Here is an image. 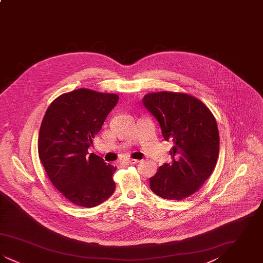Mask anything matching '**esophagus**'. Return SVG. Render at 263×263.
Returning <instances> with one entry per match:
<instances>
[{
    "instance_id": "obj_1",
    "label": "esophagus",
    "mask_w": 263,
    "mask_h": 263,
    "mask_svg": "<svg viewBox=\"0 0 263 263\" xmlns=\"http://www.w3.org/2000/svg\"><path fill=\"white\" fill-rule=\"evenodd\" d=\"M140 161L139 160H133V159H127L125 160L123 163H125V164H135V163H139Z\"/></svg>"
}]
</instances>
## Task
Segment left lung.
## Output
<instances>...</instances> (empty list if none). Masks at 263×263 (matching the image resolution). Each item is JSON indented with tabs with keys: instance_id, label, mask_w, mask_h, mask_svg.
<instances>
[{
	"instance_id": "8db88e82",
	"label": "left lung",
	"mask_w": 263,
	"mask_h": 263,
	"mask_svg": "<svg viewBox=\"0 0 263 263\" xmlns=\"http://www.w3.org/2000/svg\"><path fill=\"white\" fill-rule=\"evenodd\" d=\"M159 122L165 141H172V163H163L150 178L151 190L170 200L195 193L212 175L219 156V131L209 108L192 96L161 91L142 100Z\"/></svg>"
}]
</instances>
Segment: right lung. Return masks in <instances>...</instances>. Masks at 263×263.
<instances>
[{"mask_svg": "<svg viewBox=\"0 0 263 263\" xmlns=\"http://www.w3.org/2000/svg\"><path fill=\"white\" fill-rule=\"evenodd\" d=\"M118 100L79 88L53 100L41 122L39 159L53 185L78 206H98L114 192L116 167L88 149Z\"/></svg>", "mask_w": 263, "mask_h": 263, "instance_id": "add662e5", "label": "right lung"}]
</instances>
